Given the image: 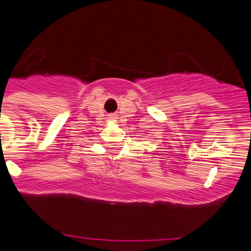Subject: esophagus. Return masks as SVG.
<instances>
[{"label":"esophagus","instance_id":"1","mask_svg":"<svg viewBox=\"0 0 251 251\" xmlns=\"http://www.w3.org/2000/svg\"><path fill=\"white\" fill-rule=\"evenodd\" d=\"M108 119H109V121H115V120H116V116L111 115V116H109V117H108Z\"/></svg>","mask_w":251,"mask_h":251}]
</instances>
